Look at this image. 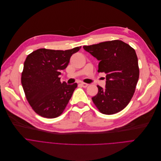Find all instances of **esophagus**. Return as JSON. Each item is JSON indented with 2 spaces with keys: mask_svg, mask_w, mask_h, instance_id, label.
<instances>
[{
  "mask_svg": "<svg viewBox=\"0 0 161 161\" xmlns=\"http://www.w3.org/2000/svg\"><path fill=\"white\" fill-rule=\"evenodd\" d=\"M80 84L81 85V86H82L83 88H86L88 86V84L85 83V82H81Z\"/></svg>",
  "mask_w": 161,
  "mask_h": 161,
  "instance_id": "obj_1",
  "label": "esophagus"
}]
</instances>
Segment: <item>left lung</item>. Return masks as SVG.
Masks as SVG:
<instances>
[{
    "label": "left lung",
    "instance_id": "8db88e82",
    "mask_svg": "<svg viewBox=\"0 0 161 161\" xmlns=\"http://www.w3.org/2000/svg\"><path fill=\"white\" fill-rule=\"evenodd\" d=\"M99 60V73L106 75V87L97 85L98 93L92 98L104 114H114L125 108L133 97L139 78L138 58L135 49L121 40L83 46Z\"/></svg>",
    "mask_w": 161,
    "mask_h": 161
}]
</instances>
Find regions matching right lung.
<instances>
[{"mask_svg": "<svg viewBox=\"0 0 161 161\" xmlns=\"http://www.w3.org/2000/svg\"><path fill=\"white\" fill-rule=\"evenodd\" d=\"M81 47L60 51L39 49L27 56L21 73L26 98L37 114L47 118L60 116L77 84L60 82V71L65 69L72 54Z\"/></svg>", "mask_w": 161, "mask_h": 161, "instance_id": "right-lung-1", "label": "right lung"}]
</instances>
